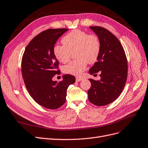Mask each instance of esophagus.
Segmentation results:
<instances>
[{
  "label": "esophagus",
  "mask_w": 148,
  "mask_h": 148,
  "mask_svg": "<svg viewBox=\"0 0 148 148\" xmlns=\"http://www.w3.org/2000/svg\"><path fill=\"white\" fill-rule=\"evenodd\" d=\"M76 81H77V82H80V81H81L83 79L82 78V77H76Z\"/></svg>",
  "instance_id": "1"
}]
</instances>
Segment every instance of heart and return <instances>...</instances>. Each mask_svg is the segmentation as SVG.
I'll list each match as a JSON object with an SVG mask.
<instances>
[{
    "mask_svg": "<svg viewBox=\"0 0 148 148\" xmlns=\"http://www.w3.org/2000/svg\"><path fill=\"white\" fill-rule=\"evenodd\" d=\"M63 45L53 47V54L60 62H68L72 53L76 60L69 62L63 68L65 74L80 75L86 69L88 63H95L101 51L99 38L95 34H88L80 30H74L66 35L62 40Z\"/></svg>",
    "mask_w": 148,
    "mask_h": 148,
    "instance_id": "obj_1",
    "label": "heart"
}]
</instances>
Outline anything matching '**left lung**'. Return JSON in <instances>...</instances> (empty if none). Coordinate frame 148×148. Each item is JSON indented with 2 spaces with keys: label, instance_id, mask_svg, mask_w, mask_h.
Instances as JSON below:
<instances>
[{
  "label": "left lung",
  "instance_id": "8db88e82",
  "mask_svg": "<svg viewBox=\"0 0 148 148\" xmlns=\"http://www.w3.org/2000/svg\"><path fill=\"white\" fill-rule=\"evenodd\" d=\"M90 28L99 38L101 51L89 73L99 72L101 79H89L91 85L88 91V100L96 106H106L115 101L124 88L127 77V58L121 42L112 33L99 26Z\"/></svg>",
  "mask_w": 148,
  "mask_h": 148
}]
</instances>
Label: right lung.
Instances as JSON below:
<instances>
[{
    "instance_id": "right-lung-1",
    "label": "right lung",
    "mask_w": 148,
    "mask_h": 148,
    "mask_svg": "<svg viewBox=\"0 0 148 148\" xmlns=\"http://www.w3.org/2000/svg\"><path fill=\"white\" fill-rule=\"evenodd\" d=\"M68 30L50 29L40 33L27 46L22 58V74L29 93L38 104L52 110L64 104L68 86L75 81L70 74L63 75L58 82L52 80L55 75L61 73L53 47Z\"/></svg>"
}]
</instances>
